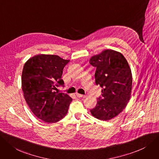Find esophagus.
I'll list each match as a JSON object with an SVG mask.
<instances>
[{
  "instance_id": "34e87169",
  "label": "esophagus",
  "mask_w": 159,
  "mask_h": 159,
  "mask_svg": "<svg viewBox=\"0 0 159 159\" xmlns=\"http://www.w3.org/2000/svg\"><path fill=\"white\" fill-rule=\"evenodd\" d=\"M76 96H77L78 97H81V98H84V97H85V95L81 94H79V93H76Z\"/></svg>"
}]
</instances>
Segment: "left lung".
Here are the masks:
<instances>
[{"mask_svg": "<svg viewBox=\"0 0 159 159\" xmlns=\"http://www.w3.org/2000/svg\"><path fill=\"white\" fill-rule=\"evenodd\" d=\"M89 62L97 68L95 83L102 88V97L91 113L100 120H110L118 116L130 100L131 70L125 57L112 49H106L93 56Z\"/></svg>", "mask_w": 159, "mask_h": 159, "instance_id": "left-lung-1", "label": "left lung"}]
</instances>
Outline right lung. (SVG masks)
<instances>
[{"mask_svg": "<svg viewBox=\"0 0 159 159\" xmlns=\"http://www.w3.org/2000/svg\"><path fill=\"white\" fill-rule=\"evenodd\" d=\"M70 60L55 55L40 54L25 63L21 86L26 102L34 115L43 121L53 123L64 118L72 98L55 91L64 85L63 68Z\"/></svg>", "mask_w": 159, "mask_h": 159, "instance_id": "1", "label": "right lung"}]
</instances>
